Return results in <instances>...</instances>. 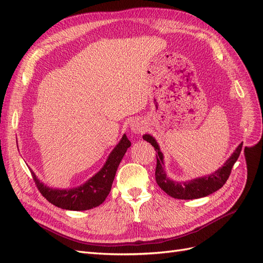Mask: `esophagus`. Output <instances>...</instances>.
<instances>
[{
	"instance_id": "34e87169",
	"label": "esophagus",
	"mask_w": 263,
	"mask_h": 263,
	"mask_svg": "<svg viewBox=\"0 0 263 263\" xmlns=\"http://www.w3.org/2000/svg\"><path fill=\"white\" fill-rule=\"evenodd\" d=\"M145 129H146V124H145L144 121H142V119L136 118V119H134V121L130 123V130L134 134L139 135L141 133H144Z\"/></svg>"
}]
</instances>
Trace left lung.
<instances>
[{
  "label": "left lung",
  "instance_id": "left-lung-1",
  "mask_svg": "<svg viewBox=\"0 0 263 263\" xmlns=\"http://www.w3.org/2000/svg\"><path fill=\"white\" fill-rule=\"evenodd\" d=\"M146 141L150 142L151 146L155 147L157 151V166H156V181L158 185L163 190L164 192L179 200H194L208 196L214 192H216L222 185L225 184L230 172H232L233 165L237 161L240 155L242 148V142L236 148L226 162L222 164L218 170L208 174L201 178H195L189 181H173L170 179L164 171V160L163 154L161 153L157 140L149 134H145L142 136Z\"/></svg>",
  "mask_w": 263,
  "mask_h": 263
}]
</instances>
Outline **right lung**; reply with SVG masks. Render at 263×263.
I'll return each instance as SVG.
<instances>
[{"label":"right lung","mask_w":263,"mask_h":263,"mask_svg":"<svg viewBox=\"0 0 263 263\" xmlns=\"http://www.w3.org/2000/svg\"><path fill=\"white\" fill-rule=\"evenodd\" d=\"M130 145V141L126 135H123L122 139L109 154L102 169L83 184L77 187L53 189L44 184L30 170L31 176H33L39 192L47 201L57 208L69 211L91 210L105 201L110 192L118 165Z\"/></svg>","instance_id":"1"}]
</instances>
